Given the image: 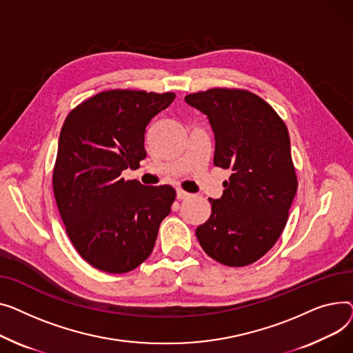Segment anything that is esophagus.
Instances as JSON below:
<instances>
[{
  "instance_id": "esophagus-1",
  "label": "esophagus",
  "mask_w": 353,
  "mask_h": 353,
  "mask_svg": "<svg viewBox=\"0 0 353 353\" xmlns=\"http://www.w3.org/2000/svg\"><path fill=\"white\" fill-rule=\"evenodd\" d=\"M191 194H188V192H185V191H182V190H176V198L178 199H185V198H188Z\"/></svg>"
}]
</instances>
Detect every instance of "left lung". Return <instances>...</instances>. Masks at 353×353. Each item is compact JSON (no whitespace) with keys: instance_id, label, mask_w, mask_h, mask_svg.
I'll use <instances>...</instances> for the list:
<instances>
[{"instance_id":"obj_1","label":"left lung","mask_w":353,"mask_h":353,"mask_svg":"<svg viewBox=\"0 0 353 353\" xmlns=\"http://www.w3.org/2000/svg\"><path fill=\"white\" fill-rule=\"evenodd\" d=\"M208 118L215 167L231 170L210 219L196 228L202 250L226 266H245L275 245L298 190L288 128L274 108L242 90L212 88L185 97Z\"/></svg>"}]
</instances>
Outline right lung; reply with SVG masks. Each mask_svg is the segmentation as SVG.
Masks as SVG:
<instances>
[{
  "label": "right lung",
  "mask_w": 353,
  "mask_h": 353,
  "mask_svg": "<svg viewBox=\"0 0 353 353\" xmlns=\"http://www.w3.org/2000/svg\"><path fill=\"white\" fill-rule=\"evenodd\" d=\"M175 94L103 91L74 108L62 125L54 195L78 254L108 274H125L147 259L175 190L125 181L147 157L145 128Z\"/></svg>",
  "instance_id": "add662e5"
}]
</instances>
